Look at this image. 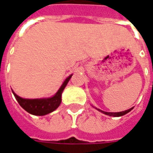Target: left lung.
<instances>
[{
	"instance_id": "1",
	"label": "left lung",
	"mask_w": 153,
	"mask_h": 153,
	"mask_svg": "<svg viewBox=\"0 0 153 153\" xmlns=\"http://www.w3.org/2000/svg\"><path fill=\"white\" fill-rule=\"evenodd\" d=\"M99 111H100L101 113L105 114H107V115H109V116H114V117H120V116H123L124 114H126L127 113H128V112H130L131 110L133 109V108H131L129 109H127V110H124V111H122V112H115V113H114V112H105V111H103L101 109H97Z\"/></svg>"
}]
</instances>
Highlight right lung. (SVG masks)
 Masks as SVG:
<instances>
[{
  "label": "right lung",
  "instance_id": "right-lung-1",
  "mask_svg": "<svg viewBox=\"0 0 153 153\" xmlns=\"http://www.w3.org/2000/svg\"><path fill=\"white\" fill-rule=\"evenodd\" d=\"M71 76L70 75L68 78L66 79L62 83L61 87L57 91V92L53 97L50 98H43V99H24L16 95L13 91V94L19 104V105L22 107L25 110H26L28 113L33 114V115H45L51 113L57 109L60 105L62 101V93L66 87V85L71 79Z\"/></svg>",
  "mask_w": 153,
  "mask_h": 153
}]
</instances>
